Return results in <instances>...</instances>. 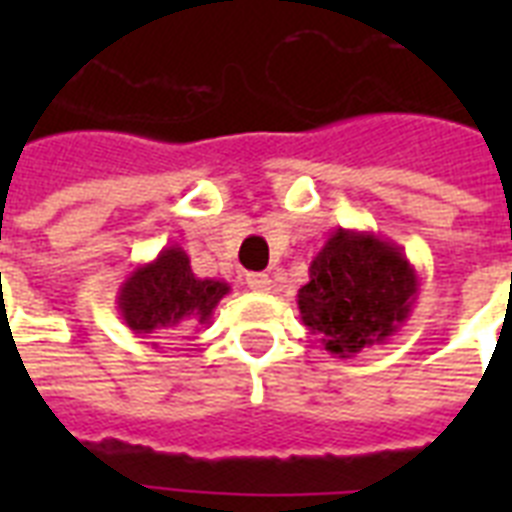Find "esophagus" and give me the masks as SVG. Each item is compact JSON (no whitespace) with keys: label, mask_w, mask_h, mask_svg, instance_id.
Returning <instances> with one entry per match:
<instances>
[{"label":"esophagus","mask_w":512,"mask_h":512,"mask_svg":"<svg viewBox=\"0 0 512 512\" xmlns=\"http://www.w3.org/2000/svg\"><path fill=\"white\" fill-rule=\"evenodd\" d=\"M247 287L252 292H268L271 289V276L268 273H247Z\"/></svg>","instance_id":"34e87169"}]
</instances>
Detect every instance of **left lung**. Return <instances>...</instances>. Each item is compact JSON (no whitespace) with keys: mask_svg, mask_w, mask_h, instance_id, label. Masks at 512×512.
Returning <instances> with one entry per match:
<instances>
[{"mask_svg":"<svg viewBox=\"0 0 512 512\" xmlns=\"http://www.w3.org/2000/svg\"><path fill=\"white\" fill-rule=\"evenodd\" d=\"M420 279L404 249L372 231L337 228L297 292L300 319L324 350L350 358L385 345L412 313Z\"/></svg>","mask_w":512,"mask_h":512,"instance_id":"obj_1","label":"left lung"}]
</instances>
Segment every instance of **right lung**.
Returning a JSON list of instances; mask_svg holds the SVG:
<instances>
[{
	"mask_svg": "<svg viewBox=\"0 0 512 512\" xmlns=\"http://www.w3.org/2000/svg\"><path fill=\"white\" fill-rule=\"evenodd\" d=\"M228 292L231 287L225 281L199 279L185 249L172 244L122 281L116 305L124 324L138 337L172 335L175 329L209 324ZM151 345L159 348V342Z\"/></svg>",
	"mask_w": 512,
	"mask_h": 512,
	"instance_id": "1",
	"label": "right lung"
}]
</instances>
